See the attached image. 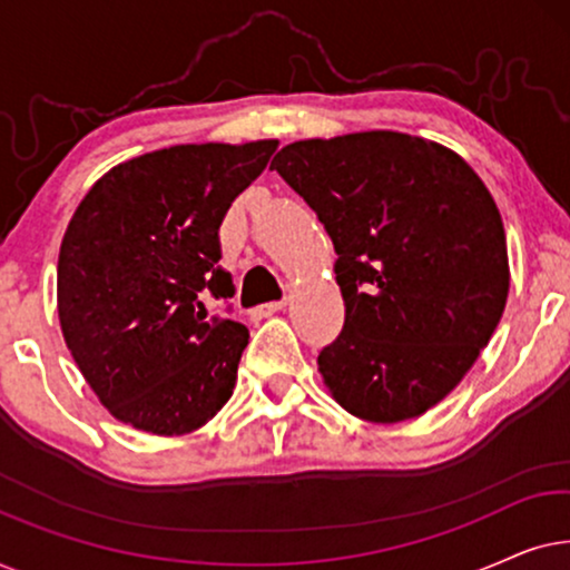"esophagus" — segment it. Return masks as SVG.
<instances>
[{"label":"esophagus","mask_w":570,"mask_h":570,"mask_svg":"<svg viewBox=\"0 0 570 570\" xmlns=\"http://www.w3.org/2000/svg\"><path fill=\"white\" fill-rule=\"evenodd\" d=\"M283 308H285V301L264 303V306L256 308V314H259V316H272V314H277V311H283Z\"/></svg>","instance_id":"obj_1"}]
</instances>
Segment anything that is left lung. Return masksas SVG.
I'll return each mask as SVG.
<instances>
[{"instance_id":"left-lung-1","label":"left lung","mask_w":570,"mask_h":570,"mask_svg":"<svg viewBox=\"0 0 570 570\" xmlns=\"http://www.w3.org/2000/svg\"><path fill=\"white\" fill-rule=\"evenodd\" d=\"M272 168L330 233L345 330L318 355L332 400L368 423H402L459 386L509 298L493 194L433 139L373 129L298 139Z\"/></svg>"}]
</instances>
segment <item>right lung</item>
<instances>
[{
  "mask_svg": "<svg viewBox=\"0 0 570 570\" xmlns=\"http://www.w3.org/2000/svg\"><path fill=\"white\" fill-rule=\"evenodd\" d=\"M277 145L163 147L114 166L77 205L59 248V326L119 423L184 435L230 400L248 330L207 318L202 298L233 295L217 230Z\"/></svg>",
  "mask_w": 570,
  "mask_h": 570,
  "instance_id": "obj_1",
  "label": "right lung"
}]
</instances>
